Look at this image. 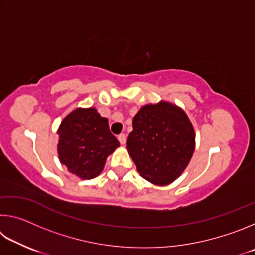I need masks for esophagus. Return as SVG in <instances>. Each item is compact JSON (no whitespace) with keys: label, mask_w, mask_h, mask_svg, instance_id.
I'll use <instances>...</instances> for the list:
<instances>
[{"label":"esophagus","mask_w":255,"mask_h":255,"mask_svg":"<svg viewBox=\"0 0 255 255\" xmlns=\"http://www.w3.org/2000/svg\"><path fill=\"white\" fill-rule=\"evenodd\" d=\"M118 139L120 141V144H126V140H127V137L125 133H120V135H118Z\"/></svg>","instance_id":"obj_1"}]
</instances>
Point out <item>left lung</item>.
<instances>
[{"label":"left lung","mask_w":255,"mask_h":255,"mask_svg":"<svg viewBox=\"0 0 255 255\" xmlns=\"http://www.w3.org/2000/svg\"><path fill=\"white\" fill-rule=\"evenodd\" d=\"M127 149L141 178L166 185L187 167L195 150V130L176 106L164 101L147 105L132 119Z\"/></svg>","instance_id":"left-lung-1"}]
</instances>
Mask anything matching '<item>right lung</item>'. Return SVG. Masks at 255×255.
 I'll return each instance as SVG.
<instances>
[{"instance_id": "right-lung-1", "label": "right lung", "mask_w": 255, "mask_h": 255, "mask_svg": "<svg viewBox=\"0 0 255 255\" xmlns=\"http://www.w3.org/2000/svg\"><path fill=\"white\" fill-rule=\"evenodd\" d=\"M58 157L71 173L93 179L101 173L108 155L120 143L110 131L108 119L94 108L76 109L58 129Z\"/></svg>"}]
</instances>
